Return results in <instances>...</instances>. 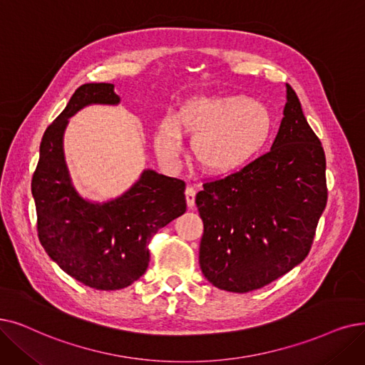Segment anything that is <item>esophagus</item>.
Here are the masks:
<instances>
[{"mask_svg":"<svg viewBox=\"0 0 365 365\" xmlns=\"http://www.w3.org/2000/svg\"><path fill=\"white\" fill-rule=\"evenodd\" d=\"M195 194L197 191L192 187V186H187L186 191H185V195H186V202H187V207H194L195 205Z\"/></svg>","mask_w":365,"mask_h":365,"instance_id":"obj_1","label":"esophagus"}]
</instances>
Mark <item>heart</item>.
<instances>
[{"label":"heart","mask_w":365,"mask_h":365,"mask_svg":"<svg viewBox=\"0 0 365 365\" xmlns=\"http://www.w3.org/2000/svg\"><path fill=\"white\" fill-rule=\"evenodd\" d=\"M183 131L194 138L195 163L207 173L224 174L242 167L264 145L272 130V115L246 95L195 98L180 112ZM158 148L165 156H176L182 148L178 123L165 119Z\"/></svg>","instance_id":"b5f03b06"}]
</instances>
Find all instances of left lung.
I'll return each mask as SVG.
<instances>
[{
  "mask_svg": "<svg viewBox=\"0 0 365 365\" xmlns=\"http://www.w3.org/2000/svg\"><path fill=\"white\" fill-rule=\"evenodd\" d=\"M287 104L272 149L202 183L201 272L213 287L245 294L291 272L309 255L327 205L325 153L299 100Z\"/></svg>",
  "mask_w": 365,
  "mask_h": 365,
  "instance_id": "left-lung-1",
  "label": "left lung"
}]
</instances>
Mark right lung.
Returning <instances> with one entry per match:
<instances>
[{
  "label": "right lung",
  "instance_id": "add662e5",
  "mask_svg": "<svg viewBox=\"0 0 365 365\" xmlns=\"http://www.w3.org/2000/svg\"><path fill=\"white\" fill-rule=\"evenodd\" d=\"M118 103L112 83L78 86L46 128L31 180L38 240L47 255L76 280L101 291L126 288L143 276L152 237L186 212L185 182L153 170L108 202H89L74 191L62 152L68 118L88 104Z\"/></svg>",
  "mask_w": 365,
  "mask_h": 365
}]
</instances>
